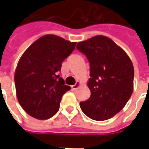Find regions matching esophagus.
I'll return each mask as SVG.
<instances>
[{
  "mask_svg": "<svg viewBox=\"0 0 149 149\" xmlns=\"http://www.w3.org/2000/svg\"><path fill=\"white\" fill-rule=\"evenodd\" d=\"M79 85H80V84H79V82H77L75 85H72V86H71V87H72V91H77V89H78V87H79Z\"/></svg>",
  "mask_w": 149,
  "mask_h": 149,
  "instance_id": "34e87169",
  "label": "esophagus"
}]
</instances>
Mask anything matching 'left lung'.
I'll return each instance as SVG.
<instances>
[{"label":"left lung","instance_id":"obj_1","mask_svg":"<svg viewBox=\"0 0 149 149\" xmlns=\"http://www.w3.org/2000/svg\"><path fill=\"white\" fill-rule=\"evenodd\" d=\"M90 63L91 95L80 102L87 117L96 120L112 118L127 104L133 92L134 67L126 52L111 38L97 36L77 43Z\"/></svg>","mask_w":149,"mask_h":149}]
</instances>
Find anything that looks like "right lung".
Here are the masks:
<instances>
[{"label":"right lung","mask_w":149,"mask_h":149,"mask_svg":"<svg viewBox=\"0 0 149 149\" xmlns=\"http://www.w3.org/2000/svg\"><path fill=\"white\" fill-rule=\"evenodd\" d=\"M76 45L46 35L22 55L15 73V88L20 105L30 116L45 120L58 112L62 97L70 90L58 73Z\"/></svg>","instance_id":"right-lung-1"}]
</instances>
